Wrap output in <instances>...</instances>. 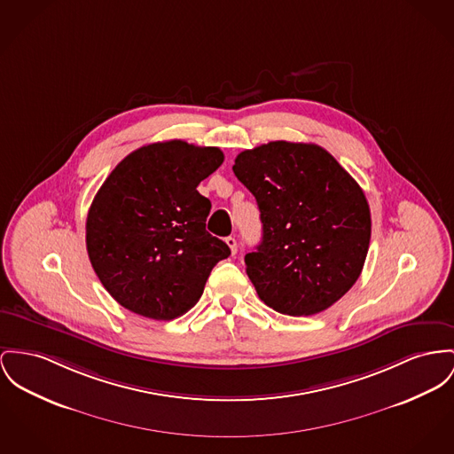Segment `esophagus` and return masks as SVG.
I'll list each match as a JSON object with an SVG mask.
<instances>
[{
    "label": "esophagus",
    "instance_id": "esophagus-1",
    "mask_svg": "<svg viewBox=\"0 0 454 454\" xmlns=\"http://www.w3.org/2000/svg\"><path fill=\"white\" fill-rule=\"evenodd\" d=\"M225 242H227V246L231 247V251H232V254H236L238 253V241H236V238H232V236H229V238H225Z\"/></svg>",
    "mask_w": 454,
    "mask_h": 454
}]
</instances>
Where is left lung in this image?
<instances>
[{"label":"left lung","instance_id":"8db88e82","mask_svg":"<svg viewBox=\"0 0 454 454\" xmlns=\"http://www.w3.org/2000/svg\"><path fill=\"white\" fill-rule=\"evenodd\" d=\"M236 177L256 198L263 238L244 256L260 300L315 315L358 280L372 220L362 187L317 145L272 141L239 153Z\"/></svg>","mask_w":454,"mask_h":454}]
</instances>
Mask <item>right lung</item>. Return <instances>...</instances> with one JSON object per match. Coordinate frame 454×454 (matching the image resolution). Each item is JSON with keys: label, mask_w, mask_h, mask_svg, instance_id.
Returning <instances> with one entry per match:
<instances>
[{"label": "right lung", "mask_w": 454, "mask_h": 454, "mask_svg": "<svg viewBox=\"0 0 454 454\" xmlns=\"http://www.w3.org/2000/svg\"><path fill=\"white\" fill-rule=\"evenodd\" d=\"M223 163L218 148L165 141L127 154L103 182L86 220L92 269L123 308L153 320L181 317L231 254L207 232L212 210L198 184Z\"/></svg>", "instance_id": "1"}]
</instances>
